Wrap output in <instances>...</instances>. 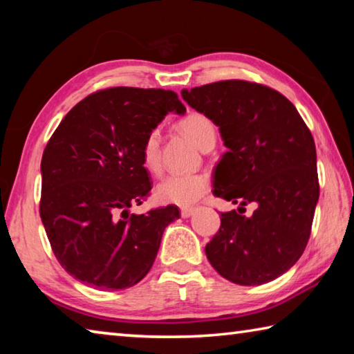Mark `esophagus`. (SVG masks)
<instances>
[{
  "label": "esophagus",
  "mask_w": 354,
  "mask_h": 354,
  "mask_svg": "<svg viewBox=\"0 0 354 354\" xmlns=\"http://www.w3.org/2000/svg\"><path fill=\"white\" fill-rule=\"evenodd\" d=\"M195 212V207L194 206H185V207H181V217H184V218H187V217H190L192 214Z\"/></svg>",
  "instance_id": "esophagus-1"
}]
</instances>
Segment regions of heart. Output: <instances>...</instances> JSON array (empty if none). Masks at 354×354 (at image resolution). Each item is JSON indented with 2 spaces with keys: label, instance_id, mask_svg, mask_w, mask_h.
<instances>
[{
  "label": "heart",
  "instance_id": "1",
  "mask_svg": "<svg viewBox=\"0 0 354 354\" xmlns=\"http://www.w3.org/2000/svg\"><path fill=\"white\" fill-rule=\"evenodd\" d=\"M179 129L200 149L209 142H215V127L211 118L194 112L179 122ZM142 162L151 173L160 170V133L159 129L148 131L142 143ZM209 189V178L201 173L195 175H170L164 178L156 187L159 201L167 205L190 206L198 201Z\"/></svg>",
  "mask_w": 354,
  "mask_h": 354
}]
</instances>
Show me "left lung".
Wrapping results in <instances>:
<instances>
[{"label": "left lung", "mask_w": 354, "mask_h": 354, "mask_svg": "<svg viewBox=\"0 0 354 354\" xmlns=\"http://www.w3.org/2000/svg\"><path fill=\"white\" fill-rule=\"evenodd\" d=\"M217 124L227 151L215 167L214 195L241 203L221 212L206 256L234 284L281 277L306 248L319 201L314 137L289 100L257 82L230 80L181 92ZM253 202L251 218L240 211Z\"/></svg>", "instance_id": "left-lung-1"}]
</instances>
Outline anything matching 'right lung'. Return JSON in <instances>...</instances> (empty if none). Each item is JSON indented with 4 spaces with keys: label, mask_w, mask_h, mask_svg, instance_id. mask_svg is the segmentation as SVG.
<instances>
[{
    "label": "right lung",
    "mask_w": 354,
    "mask_h": 354,
    "mask_svg": "<svg viewBox=\"0 0 354 354\" xmlns=\"http://www.w3.org/2000/svg\"><path fill=\"white\" fill-rule=\"evenodd\" d=\"M169 112L184 113L164 88L111 87L80 101L41 156L40 217L59 263L100 290L139 283L158 254L176 206L129 214L149 195L142 143Z\"/></svg>",
    "instance_id": "1"
}]
</instances>
